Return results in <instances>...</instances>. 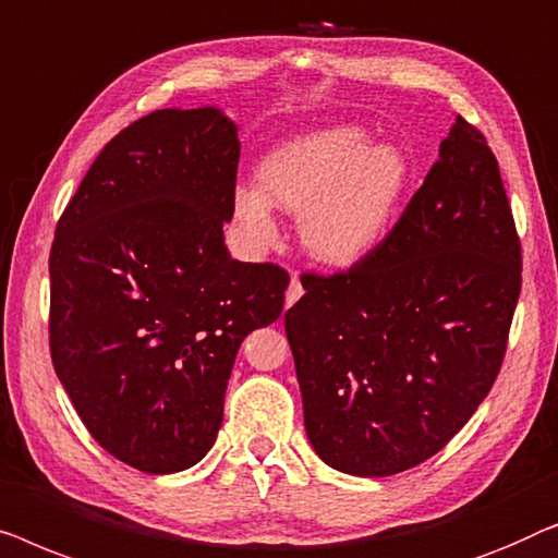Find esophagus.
Segmentation results:
<instances>
[{
	"label": "esophagus",
	"instance_id": "34e87169",
	"mask_svg": "<svg viewBox=\"0 0 558 558\" xmlns=\"http://www.w3.org/2000/svg\"><path fill=\"white\" fill-rule=\"evenodd\" d=\"M301 295H303V286H301V280H298V276H293V278H290L288 290H286V308L295 305L298 298H301Z\"/></svg>",
	"mask_w": 558,
	"mask_h": 558
}]
</instances>
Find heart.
Here are the masks:
<instances>
[{"label":"heart","mask_w":558,"mask_h":558,"mask_svg":"<svg viewBox=\"0 0 558 558\" xmlns=\"http://www.w3.org/2000/svg\"><path fill=\"white\" fill-rule=\"evenodd\" d=\"M414 182L404 146L372 141L361 125L295 133L257 163V186L240 184L232 211L250 247L278 242L272 204L298 215L305 253L326 268H354L387 238Z\"/></svg>","instance_id":"1"}]
</instances>
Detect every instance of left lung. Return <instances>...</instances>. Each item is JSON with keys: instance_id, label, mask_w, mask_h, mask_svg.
<instances>
[{"instance_id": "obj_1", "label": "left lung", "mask_w": 558, "mask_h": 558, "mask_svg": "<svg viewBox=\"0 0 558 558\" xmlns=\"http://www.w3.org/2000/svg\"><path fill=\"white\" fill-rule=\"evenodd\" d=\"M303 288L286 336L318 458L387 477L442 450L496 381L521 295V242L483 133L458 116L389 238Z\"/></svg>"}]
</instances>
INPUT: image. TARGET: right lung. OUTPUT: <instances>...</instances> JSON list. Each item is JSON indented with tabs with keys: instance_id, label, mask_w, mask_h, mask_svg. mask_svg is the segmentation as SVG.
Masks as SVG:
<instances>
[{
	"instance_id": "obj_1",
	"label": "right lung",
	"mask_w": 558,
	"mask_h": 558,
	"mask_svg": "<svg viewBox=\"0 0 558 558\" xmlns=\"http://www.w3.org/2000/svg\"><path fill=\"white\" fill-rule=\"evenodd\" d=\"M238 161L222 108L154 111L98 154L54 230V374L96 442L141 473L211 450L240 343L282 313L286 272L225 247Z\"/></svg>"
}]
</instances>
